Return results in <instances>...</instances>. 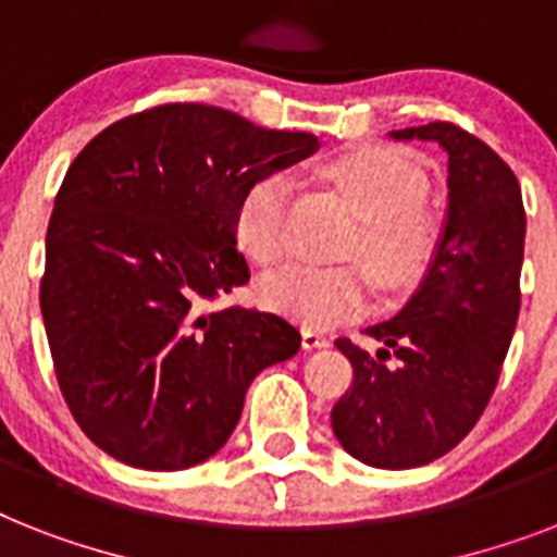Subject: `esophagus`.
<instances>
[{"mask_svg":"<svg viewBox=\"0 0 557 557\" xmlns=\"http://www.w3.org/2000/svg\"><path fill=\"white\" fill-rule=\"evenodd\" d=\"M329 346V337L320 332H314V329H302V349H325Z\"/></svg>","mask_w":557,"mask_h":557,"instance_id":"34e87169","label":"esophagus"}]
</instances>
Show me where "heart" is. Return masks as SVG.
<instances>
[{
    "mask_svg": "<svg viewBox=\"0 0 557 557\" xmlns=\"http://www.w3.org/2000/svg\"><path fill=\"white\" fill-rule=\"evenodd\" d=\"M325 176L363 220L349 257H363L386 286L418 277L437 243V220L423 206L426 171L400 148L369 146L329 162ZM288 200L292 183L283 174L257 176L239 194L234 239L257 265H274L288 255ZM260 297L269 309L323 329L360 318L372 306L374 286L357 263H292L263 277Z\"/></svg>",
    "mask_w": 557,
    "mask_h": 557,
    "instance_id": "b5f03b06",
    "label": "heart"
}]
</instances>
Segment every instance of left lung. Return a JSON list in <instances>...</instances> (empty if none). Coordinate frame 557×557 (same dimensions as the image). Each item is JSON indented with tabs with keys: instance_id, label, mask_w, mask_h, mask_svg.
<instances>
[{
	"instance_id": "left-lung-1",
	"label": "left lung",
	"mask_w": 557,
	"mask_h": 557,
	"mask_svg": "<svg viewBox=\"0 0 557 557\" xmlns=\"http://www.w3.org/2000/svg\"><path fill=\"white\" fill-rule=\"evenodd\" d=\"M449 153V211L435 260L397 318L366 329L374 355L337 337L355 381L334 404L341 446L366 467H426L481 420L521 311V185L486 143L451 122L392 131Z\"/></svg>"
}]
</instances>
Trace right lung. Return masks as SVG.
I'll use <instances>...</instances> for the list:
<instances>
[{
  "instance_id": "1",
  "label": "right lung",
  "mask_w": 557,
  "mask_h": 557,
  "mask_svg": "<svg viewBox=\"0 0 557 557\" xmlns=\"http://www.w3.org/2000/svg\"><path fill=\"white\" fill-rule=\"evenodd\" d=\"M314 151L306 131L169 102L108 125L71 162L39 302L67 409L111 458L197 467L232 437L257 374L297 355L288 320L208 302L251 277L234 239L243 188Z\"/></svg>"
}]
</instances>
